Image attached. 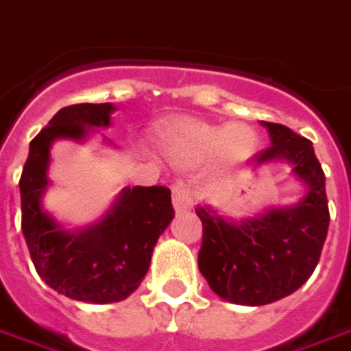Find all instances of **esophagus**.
<instances>
[{
  "label": "esophagus",
  "instance_id": "obj_1",
  "mask_svg": "<svg viewBox=\"0 0 351 351\" xmlns=\"http://www.w3.org/2000/svg\"><path fill=\"white\" fill-rule=\"evenodd\" d=\"M173 206H175L176 213L190 210L191 206H193L191 191L188 190L182 182H176L175 186H173Z\"/></svg>",
  "mask_w": 351,
  "mask_h": 351
}]
</instances>
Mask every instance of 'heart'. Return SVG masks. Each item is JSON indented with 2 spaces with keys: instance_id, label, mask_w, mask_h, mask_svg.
I'll use <instances>...</instances> for the list:
<instances>
[{
  "instance_id": "1",
  "label": "heart",
  "mask_w": 351,
  "mask_h": 351,
  "mask_svg": "<svg viewBox=\"0 0 351 351\" xmlns=\"http://www.w3.org/2000/svg\"><path fill=\"white\" fill-rule=\"evenodd\" d=\"M256 146V133L243 123L206 125L188 123L169 137V148L176 156H208L223 150L229 156L250 154Z\"/></svg>"
}]
</instances>
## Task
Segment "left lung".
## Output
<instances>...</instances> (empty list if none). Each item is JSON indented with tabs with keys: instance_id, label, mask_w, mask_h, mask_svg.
<instances>
[{
	"instance_id": "8db88e82",
	"label": "left lung",
	"mask_w": 351,
	"mask_h": 351,
	"mask_svg": "<svg viewBox=\"0 0 351 351\" xmlns=\"http://www.w3.org/2000/svg\"><path fill=\"white\" fill-rule=\"evenodd\" d=\"M261 125L269 131L271 146L250 163H289L295 178L306 186L304 197L243 221L221 218L208 205L195 208L203 221L199 271L221 299L248 306L297 291L316 269L329 229L325 175L312 143L282 123Z\"/></svg>"
}]
</instances>
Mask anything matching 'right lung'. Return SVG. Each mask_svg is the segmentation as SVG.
Here are the masks:
<instances>
[{
	"label": "right lung",
	"mask_w": 351,
	"mask_h": 351,
	"mask_svg": "<svg viewBox=\"0 0 351 351\" xmlns=\"http://www.w3.org/2000/svg\"><path fill=\"white\" fill-rule=\"evenodd\" d=\"M112 110L110 103H79L58 110L29 143L20 176L22 233L37 274L58 293L95 304L123 301L141 286L154 246L175 218L165 186L123 188L97 223L77 231H67L43 210L52 143L84 141L92 128L110 125Z\"/></svg>",
	"instance_id": "obj_1"
}]
</instances>
